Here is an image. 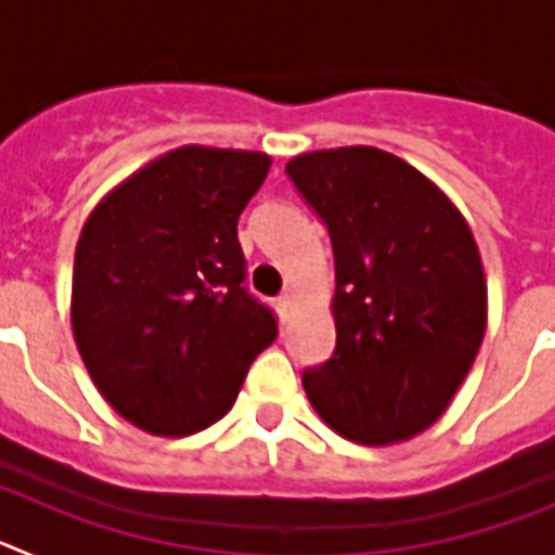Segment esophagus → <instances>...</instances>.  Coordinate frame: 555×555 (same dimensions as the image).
I'll return each mask as SVG.
<instances>
[{"mask_svg":"<svg viewBox=\"0 0 555 555\" xmlns=\"http://www.w3.org/2000/svg\"><path fill=\"white\" fill-rule=\"evenodd\" d=\"M294 300H297V292H294V288H286V292L281 294V300H278V306H281L283 313H288L294 308Z\"/></svg>","mask_w":555,"mask_h":555,"instance_id":"1","label":"esophagus"}]
</instances>
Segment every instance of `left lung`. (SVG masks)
<instances>
[{
	"label": "left lung",
	"mask_w": 555,
	"mask_h": 555,
	"mask_svg": "<svg viewBox=\"0 0 555 555\" xmlns=\"http://www.w3.org/2000/svg\"><path fill=\"white\" fill-rule=\"evenodd\" d=\"M286 171L336 261V352L302 389L350 442H409L444 414L487 333L473 230L434 180L377 146L302 152Z\"/></svg>",
	"instance_id": "1"
}]
</instances>
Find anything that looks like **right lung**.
I'll return each mask as SVG.
<instances>
[{
  "mask_svg": "<svg viewBox=\"0 0 555 555\" xmlns=\"http://www.w3.org/2000/svg\"><path fill=\"white\" fill-rule=\"evenodd\" d=\"M267 152L185 144L113 185L82 224L72 331L88 375L127 423L191 436L233 409L278 336L244 283L235 224Z\"/></svg>",
  "mask_w": 555,
  "mask_h": 555,
  "instance_id": "obj_1",
  "label": "right lung"
}]
</instances>
